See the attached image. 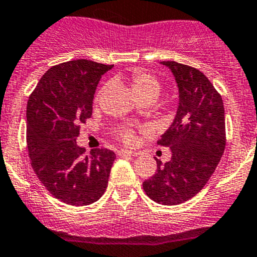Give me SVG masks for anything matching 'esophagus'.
I'll return each instance as SVG.
<instances>
[{
    "mask_svg": "<svg viewBox=\"0 0 257 257\" xmlns=\"http://www.w3.org/2000/svg\"><path fill=\"white\" fill-rule=\"evenodd\" d=\"M118 156H137V152L130 151V150H120Z\"/></svg>",
    "mask_w": 257,
    "mask_h": 257,
    "instance_id": "1",
    "label": "esophagus"
}]
</instances>
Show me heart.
<instances>
[{
	"label": "heart",
	"mask_w": 257,
	"mask_h": 257,
	"mask_svg": "<svg viewBox=\"0 0 257 257\" xmlns=\"http://www.w3.org/2000/svg\"><path fill=\"white\" fill-rule=\"evenodd\" d=\"M131 88L135 92V95L142 100V98L147 97V96H159L160 90H161V86H160V82L154 77V76L149 75L146 72H142V71H136V72L132 73L131 76ZM105 88L102 87L100 91H98L97 96H96V101H100L101 96L105 92ZM121 137L125 142L134 141V134H132L131 130H126L121 134Z\"/></svg>",
	"instance_id": "1"
}]
</instances>
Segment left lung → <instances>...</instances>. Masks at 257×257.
<instances>
[{
  "label": "left lung",
  "instance_id": "left-lung-1",
  "mask_svg": "<svg viewBox=\"0 0 257 257\" xmlns=\"http://www.w3.org/2000/svg\"><path fill=\"white\" fill-rule=\"evenodd\" d=\"M160 63L170 68L179 90L176 115L159 141L171 150V160H156V172L142 186L155 202L171 206L199 194L214 174L225 151V110L201 71L175 61Z\"/></svg>",
  "mask_w": 257,
  "mask_h": 257
}]
</instances>
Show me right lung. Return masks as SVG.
Returning <instances> with one entry per match:
<instances>
[{"label": "right lung", "instance_id": "add662e5", "mask_svg": "<svg viewBox=\"0 0 257 257\" xmlns=\"http://www.w3.org/2000/svg\"><path fill=\"white\" fill-rule=\"evenodd\" d=\"M113 65L75 60L51 67L27 102V149L31 165L51 195L72 206L97 201L107 189L115 152L85 155L76 139L92 115L100 78Z\"/></svg>", "mask_w": 257, "mask_h": 257}]
</instances>
